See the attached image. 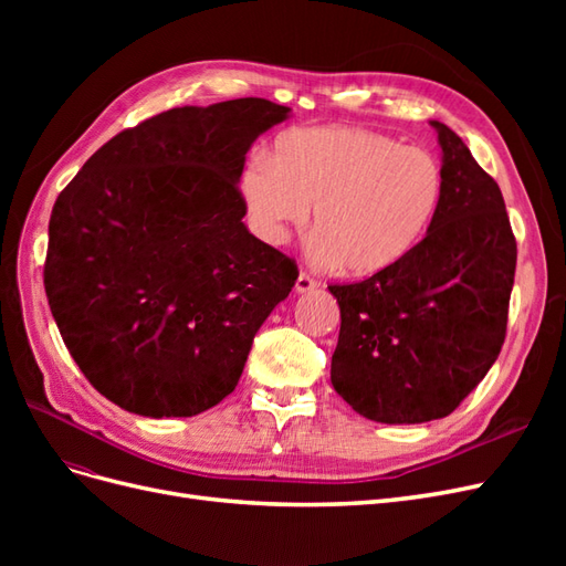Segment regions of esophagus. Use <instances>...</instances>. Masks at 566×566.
Returning <instances> with one entry per match:
<instances>
[{
    "instance_id": "esophagus-1",
    "label": "esophagus",
    "mask_w": 566,
    "mask_h": 566,
    "mask_svg": "<svg viewBox=\"0 0 566 566\" xmlns=\"http://www.w3.org/2000/svg\"><path fill=\"white\" fill-rule=\"evenodd\" d=\"M318 283L314 279L306 276V273H300L297 281H295V293L297 295H304V293H312V290H316Z\"/></svg>"
}]
</instances>
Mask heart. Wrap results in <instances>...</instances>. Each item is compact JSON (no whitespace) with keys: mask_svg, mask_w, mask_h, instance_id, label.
<instances>
[{"mask_svg":"<svg viewBox=\"0 0 566 566\" xmlns=\"http://www.w3.org/2000/svg\"><path fill=\"white\" fill-rule=\"evenodd\" d=\"M254 235L283 245L312 209L310 256L347 276H375L413 252L443 200L432 153L361 127H306L283 134L269 163L241 179Z\"/></svg>","mask_w":566,"mask_h":566,"instance_id":"heart-1","label":"heart"}]
</instances>
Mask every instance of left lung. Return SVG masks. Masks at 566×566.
I'll list each match as a JSON object with an SVG mask.
<instances>
[{"label":"left lung","instance_id":"obj_1","mask_svg":"<svg viewBox=\"0 0 566 566\" xmlns=\"http://www.w3.org/2000/svg\"><path fill=\"white\" fill-rule=\"evenodd\" d=\"M441 146L443 200L406 260L375 276L331 285L339 337L335 391L385 424L447 418L501 354L517 243L505 200L460 136L430 119Z\"/></svg>","mask_w":566,"mask_h":566}]
</instances>
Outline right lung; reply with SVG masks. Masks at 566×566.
<instances>
[{
  "label": "right lung",
  "mask_w": 566,
  "mask_h": 566,
  "mask_svg": "<svg viewBox=\"0 0 566 566\" xmlns=\"http://www.w3.org/2000/svg\"><path fill=\"white\" fill-rule=\"evenodd\" d=\"M290 113L252 96L160 113L101 146L56 198L49 306L115 406L191 418L241 380L297 269L248 231L238 184L252 144Z\"/></svg>",
  "instance_id": "right-lung-1"
}]
</instances>
